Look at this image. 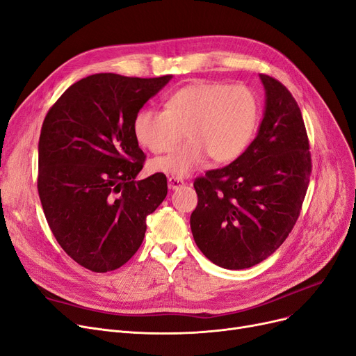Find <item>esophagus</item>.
Returning <instances> with one entry per match:
<instances>
[{
    "label": "esophagus",
    "instance_id": "1",
    "mask_svg": "<svg viewBox=\"0 0 356 356\" xmlns=\"http://www.w3.org/2000/svg\"><path fill=\"white\" fill-rule=\"evenodd\" d=\"M184 186V180L183 179H179V177H168V189L172 191H176V189H180Z\"/></svg>",
    "mask_w": 356,
    "mask_h": 356
}]
</instances>
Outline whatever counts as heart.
I'll list each match as a JSON object with an SVG mask.
<instances>
[{
	"instance_id": "heart-1",
	"label": "heart",
	"mask_w": 356,
	"mask_h": 356,
	"mask_svg": "<svg viewBox=\"0 0 356 356\" xmlns=\"http://www.w3.org/2000/svg\"><path fill=\"white\" fill-rule=\"evenodd\" d=\"M259 112V99L250 88L199 81L175 91L164 111L141 109L134 119V134L143 147L161 154L186 132V144L149 163L151 172L184 177L209 157L215 163L238 159L253 140Z\"/></svg>"
}]
</instances>
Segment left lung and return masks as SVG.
<instances>
[{
    "label": "left lung",
    "instance_id": "left-lung-1",
    "mask_svg": "<svg viewBox=\"0 0 356 356\" xmlns=\"http://www.w3.org/2000/svg\"><path fill=\"white\" fill-rule=\"evenodd\" d=\"M257 135L231 164L195 181L191 228L199 250L224 269L252 268L280 249L296 225L310 183L312 157L301 111L265 74Z\"/></svg>",
    "mask_w": 356,
    "mask_h": 356
}]
</instances>
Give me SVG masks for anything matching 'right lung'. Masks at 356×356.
Listing matches in <instances>:
<instances>
[{"instance_id": "1", "label": "right lung", "mask_w": 356, "mask_h": 356, "mask_svg": "<svg viewBox=\"0 0 356 356\" xmlns=\"http://www.w3.org/2000/svg\"><path fill=\"white\" fill-rule=\"evenodd\" d=\"M172 79L90 75L43 120L38 191L46 221L65 253L92 272L127 264L144 240L147 216L167 196L163 173L136 180L145 156L134 119Z\"/></svg>"}]
</instances>
